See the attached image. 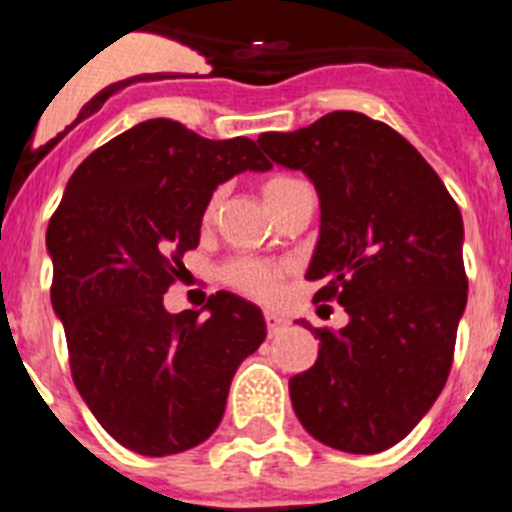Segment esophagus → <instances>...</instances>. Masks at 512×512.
Instances as JSON below:
<instances>
[{
	"mask_svg": "<svg viewBox=\"0 0 512 512\" xmlns=\"http://www.w3.org/2000/svg\"><path fill=\"white\" fill-rule=\"evenodd\" d=\"M264 320H266V330H269V336H277L279 330L287 325V318H284V315H279V312H266Z\"/></svg>",
	"mask_w": 512,
	"mask_h": 512,
	"instance_id": "34e87169",
	"label": "esophagus"
}]
</instances>
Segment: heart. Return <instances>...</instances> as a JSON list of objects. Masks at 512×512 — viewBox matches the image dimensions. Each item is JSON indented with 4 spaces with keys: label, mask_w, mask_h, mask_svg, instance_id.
I'll use <instances>...</instances> for the list:
<instances>
[{
    "label": "heart",
    "mask_w": 512,
    "mask_h": 512,
    "mask_svg": "<svg viewBox=\"0 0 512 512\" xmlns=\"http://www.w3.org/2000/svg\"><path fill=\"white\" fill-rule=\"evenodd\" d=\"M292 184H297V179H292V176H284V174L269 176V179L264 182V187H261L266 205H271V202L277 200L279 194H282L284 189L292 187ZM215 210H217V197H212V200L207 202L202 220H205V223H212ZM223 277L230 287L243 292V295L253 297V300L271 302V300H277L279 292H282L284 277H287V266L274 264V261H261V259H235L225 266Z\"/></svg>",
    "instance_id": "heart-1"
}]
</instances>
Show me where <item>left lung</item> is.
<instances>
[{
	"instance_id": "left-lung-1",
	"label": "left lung",
	"mask_w": 512,
	"mask_h": 512,
	"mask_svg": "<svg viewBox=\"0 0 512 512\" xmlns=\"http://www.w3.org/2000/svg\"><path fill=\"white\" fill-rule=\"evenodd\" d=\"M259 146L318 189L320 235L305 277L323 282L315 302L348 312L341 330L310 328L318 361L289 379L292 408L330 449H390L451 372L467 307L459 207L408 140L361 112L264 133Z\"/></svg>"
}]
</instances>
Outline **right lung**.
<instances>
[{"mask_svg":"<svg viewBox=\"0 0 512 512\" xmlns=\"http://www.w3.org/2000/svg\"><path fill=\"white\" fill-rule=\"evenodd\" d=\"M269 161L248 138L210 140L182 122H138L81 161L48 223L51 302L76 390L102 428L143 456L212 436L235 369L264 343L253 302L217 292L171 315L166 289L200 243L217 184Z\"/></svg>","mask_w":512,"mask_h":512,"instance_id":"obj_1","label":"right lung"}]
</instances>
